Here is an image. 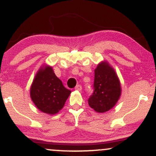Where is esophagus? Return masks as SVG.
Instances as JSON below:
<instances>
[{
    "label": "esophagus",
    "instance_id": "34e87169",
    "mask_svg": "<svg viewBox=\"0 0 156 156\" xmlns=\"http://www.w3.org/2000/svg\"><path fill=\"white\" fill-rule=\"evenodd\" d=\"M75 89L76 91H81L82 90V87L80 85H77L76 87H75Z\"/></svg>",
    "mask_w": 156,
    "mask_h": 156
}]
</instances>
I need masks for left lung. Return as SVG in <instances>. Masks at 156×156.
Here are the masks:
<instances>
[{
	"instance_id": "left-lung-1",
	"label": "left lung",
	"mask_w": 156,
	"mask_h": 156,
	"mask_svg": "<svg viewBox=\"0 0 156 156\" xmlns=\"http://www.w3.org/2000/svg\"><path fill=\"white\" fill-rule=\"evenodd\" d=\"M122 94L120 81L117 73L108 62L103 61L94 69V92L89 97V106L98 113L112 109Z\"/></svg>"
}]
</instances>
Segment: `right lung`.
<instances>
[{"label":"right lung","instance_id":"right-lung-1","mask_svg":"<svg viewBox=\"0 0 156 156\" xmlns=\"http://www.w3.org/2000/svg\"><path fill=\"white\" fill-rule=\"evenodd\" d=\"M70 93L55 76L52 67L47 64L39 68L30 88V96L36 107L50 115L62 110Z\"/></svg>","mask_w":156,"mask_h":156}]
</instances>
